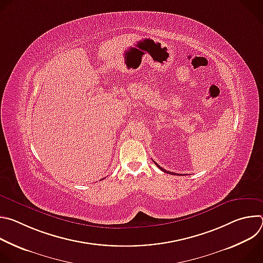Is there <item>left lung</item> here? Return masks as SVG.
Masks as SVG:
<instances>
[{
    "label": "left lung",
    "mask_w": 263,
    "mask_h": 263,
    "mask_svg": "<svg viewBox=\"0 0 263 263\" xmlns=\"http://www.w3.org/2000/svg\"><path fill=\"white\" fill-rule=\"evenodd\" d=\"M154 163H155V164H156V165H157V166H158V167H159V168H160V170H161V171H163V172H164V173H166V174H171V175H179V174H175V173H172V172H168V171H165V170H164V168H162V167H161V166H160V165H158V164H157V163H156V162H155V161H154Z\"/></svg>",
    "instance_id": "obj_1"
}]
</instances>
